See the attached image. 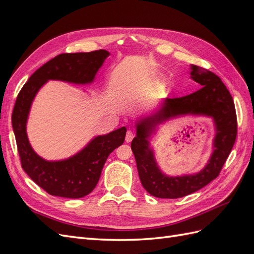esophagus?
I'll use <instances>...</instances> for the list:
<instances>
[{
  "label": "esophagus",
  "instance_id": "esophagus-1",
  "mask_svg": "<svg viewBox=\"0 0 254 254\" xmlns=\"http://www.w3.org/2000/svg\"><path fill=\"white\" fill-rule=\"evenodd\" d=\"M133 136H134V133L131 131V130H128L127 133H126V136H125V141H126L127 143H130V142L132 141Z\"/></svg>",
  "mask_w": 254,
  "mask_h": 254
}]
</instances>
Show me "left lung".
Wrapping results in <instances>:
<instances>
[{
	"mask_svg": "<svg viewBox=\"0 0 254 254\" xmlns=\"http://www.w3.org/2000/svg\"><path fill=\"white\" fill-rule=\"evenodd\" d=\"M190 78L200 84L194 93L165 98L159 111L136 122V136L131 142L137 173L143 188L158 198L176 199L202 189L217 178L237 134V120L233 98L224 82L211 71L191 64ZM205 115L213 119L217 128L214 149L202 171L193 175L171 177L159 171L148 139L155 126L180 115Z\"/></svg>",
	"mask_w": 254,
	"mask_h": 254,
	"instance_id": "left-lung-1",
	"label": "left lung"
}]
</instances>
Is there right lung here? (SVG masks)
Segmentation results:
<instances>
[{
	"instance_id": "1",
	"label": "right lung",
	"mask_w": 254,
	"mask_h": 254,
	"mask_svg": "<svg viewBox=\"0 0 254 254\" xmlns=\"http://www.w3.org/2000/svg\"><path fill=\"white\" fill-rule=\"evenodd\" d=\"M110 55L105 50L90 53L60 54L30 76L13 107L11 123L21 165L24 172L47 193L64 198H81L96 187L110 153L124 143L126 128L94 137L76 155L61 161H47L29 144L26 123L30 106L38 91L49 80L76 84L93 82L95 75Z\"/></svg>"
}]
</instances>
